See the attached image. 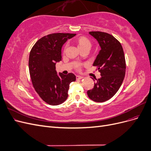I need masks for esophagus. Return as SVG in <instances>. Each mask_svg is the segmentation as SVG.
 Here are the masks:
<instances>
[{"label": "esophagus", "mask_w": 151, "mask_h": 151, "mask_svg": "<svg viewBox=\"0 0 151 151\" xmlns=\"http://www.w3.org/2000/svg\"><path fill=\"white\" fill-rule=\"evenodd\" d=\"M83 78V77L80 76H76V79H78V80L82 79Z\"/></svg>", "instance_id": "esophagus-1"}]
</instances>
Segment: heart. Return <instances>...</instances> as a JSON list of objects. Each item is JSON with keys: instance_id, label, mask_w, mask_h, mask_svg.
<instances>
[{"instance_id": "obj_1", "label": "heart", "mask_w": 151, "mask_h": 151, "mask_svg": "<svg viewBox=\"0 0 151 151\" xmlns=\"http://www.w3.org/2000/svg\"><path fill=\"white\" fill-rule=\"evenodd\" d=\"M77 43H78V47L79 48L85 47H88L91 48V43L90 42V40L88 38L85 37V36H81V37L79 38L78 40H77ZM76 67L77 68H79L80 65L77 64L76 65Z\"/></svg>"}]
</instances>
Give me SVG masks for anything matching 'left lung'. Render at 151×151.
I'll list each match as a JSON object with an SVG mask.
<instances>
[{
  "label": "left lung",
  "mask_w": 151,
  "mask_h": 151,
  "mask_svg": "<svg viewBox=\"0 0 151 151\" xmlns=\"http://www.w3.org/2000/svg\"><path fill=\"white\" fill-rule=\"evenodd\" d=\"M101 50L93 63L101 73L94 88L88 91L89 98L95 102H104L115 95L124 79L126 63L121 43L111 35L101 31H91Z\"/></svg>",
  "instance_id": "1"
}]
</instances>
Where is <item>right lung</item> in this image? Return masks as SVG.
Here are the masks:
<instances>
[{
    "label": "right lung",
    "mask_w": 151,
    "mask_h": 151,
    "mask_svg": "<svg viewBox=\"0 0 151 151\" xmlns=\"http://www.w3.org/2000/svg\"><path fill=\"white\" fill-rule=\"evenodd\" d=\"M76 34L52 33L38 40L31 48L29 57V74L36 92L45 102L58 105L68 97L69 84L76 79L69 73L57 74V62L62 60V47Z\"/></svg>",
    "instance_id": "right-lung-1"
}]
</instances>
